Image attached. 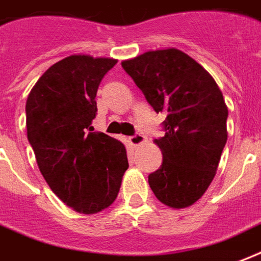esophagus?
<instances>
[{"label":"esophagus","instance_id":"obj_1","mask_svg":"<svg viewBox=\"0 0 261 261\" xmlns=\"http://www.w3.org/2000/svg\"><path fill=\"white\" fill-rule=\"evenodd\" d=\"M128 142H130L131 146L137 148V146H139V145H142L146 142V137H145V135H141V134L133 135V137H130V138H128Z\"/></svg>","mask_w":261,"mask_h":261}]
</instances>
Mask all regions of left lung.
Wrapping results in <instances>:
<instances>
[{
  "mask_svg": "<svg viewBox=\"0 0 261 261\" xmlns=\"http://www.w3.org/2000/svg\"><path fill=\"white\" fill-rule=\"evenodd\" d=\"M122 67L157 113L166 115L164 137L153 142L163 153L149 186L164 205L182 210L210 188L227 142L228 109L202 65L175 47L145 51Z\"/></svg>",
  "mask_w": 261,
  "mask_h": 261,
  "instance_id": "left-lung-1",
  "label": "left lung"
}]
</instances>
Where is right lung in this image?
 I'll return each instance as SVG.
<instances>
[{
  "instance_id": "obj_1",
  "label": "right lung",
  "mask_w": 261,
  "mask_h": 261,
  "mask_svg": "<svg viewBox=\"0 0 261 261\" xmlns=\"http://www.w3.org/2000/svg\"><path fill=\"white\" fill-rule=\"evenodd\" d=\"M116 63L68 56L46 69L25 102L27 138L38 168L51 192L79 214L108 208L128 168L124 145L91 126L99 83Z\"/></svg>"
}]
</instances>
